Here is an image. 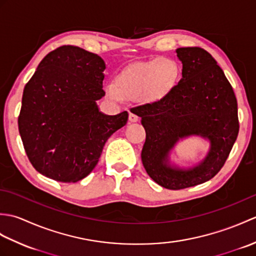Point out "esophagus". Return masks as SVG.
<instances>
[{
	"instance_id": "34e87169",
	"label": "esophagus",
	"mask_w": 256,
	"mask_h": 256,
	"mask_svg": "<svg viewBox=\"0 0 256 256\" xmlns=\"http://www.w3.org/2000/svg\"><path fill=\"white\" fill-rule=\"evenodd\" d=\"M128 120H130V122H138V116H136V114L130 112Z\"/></svg>"
}]
</instances>
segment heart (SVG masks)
Masks as SVG:
<instances>
[{
  "mask_svg": "<svg viewBox=\"0 0 256 256\" xmlns=\"http://www.w3.org/2000/svg\"><path fill=\"white\" fill-rule=\"evenodd\" d=\"M180 72V67L175 59L160 57L128 64L118 74L114 84L108 82L103 89L108 99L114 101L128 98L142 103H155L174 90Z\"/></svg>",
  "mask_w": 256,
  "mask_h": 256,
  "instance_id": "1",
  "label": "heart"
}]
</instances>
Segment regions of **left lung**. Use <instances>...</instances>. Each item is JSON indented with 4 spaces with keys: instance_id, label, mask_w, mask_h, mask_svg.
Returning a JSON list of instances; mask_svg holds the SVG:
<instances>
[{
    "instance_id": "1",
    "label": "left lung",
    "mask_w": 256,
    "mask_h": 256,
    "mask_svg": "<svg viewBox=\"0 0 256 256\" xmlns=\"http://www.w3.org/2000/svg\"><path fill=\"white\" fill-rule=\"evenodd\" d=\"M182 64V79L164 99L132 108L142 118L146 140L142 162L160 186L178 190L208 182L224 165L238 133L234 92L214 58L200 47L176 50ZM200 136L210 152L197 166L171 164L170 153L179 140Z\"/></svg>"
}]
</instances>
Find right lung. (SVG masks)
<instances>
[{"instance_id": "add662e5", "label": "right lung", "mask_w": 256, "mask_h": 256, "mask_svg": "<svg viewBox=\"0 0 256 256\" xmlns=\"http://www.w3.org/2000/svg\"><path fill=\"white\" fill-rule=\"evenodd\" d=\"M106 64L96 54L62 46L38 64L26 84L18 131L32 167L60 182H77L99 162L108 138L123 128L128 113L106 116L96 101Z\"/></svg>"}]
</instances>
